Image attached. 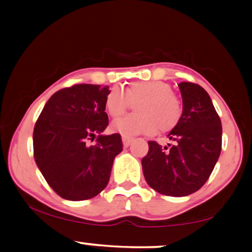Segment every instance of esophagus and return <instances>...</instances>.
I'll return each instance as SVG.
<instances>
[{
	"label": "esophagus",
	"instance_id": "obj_1",
	"mask_svg": "<svg viewBox=\"0 0 252 252\" xmlns=\"http://www.w3.org/2000/svg\"><path fill=\"white\" fill-rule=\"evenodd\" d=\"M122 141H123V144L126 147H128L130 143H131V141H132V137H130V136H122Z\"/></svg>",
	"mask_w": 252,
	"mask_h": 252
}]
</instances>
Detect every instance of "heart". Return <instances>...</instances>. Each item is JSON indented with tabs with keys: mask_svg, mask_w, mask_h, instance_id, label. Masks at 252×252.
I'll list each match as a JSON object with an SVG mask.
<instances>
[{
	"mask_svg": "<svg viewBox=\"0 0 252 252\" xmlns=\"http://www.w3.org/2000/svg\"><path fill=\"white\" fill-rule=\"evenodd\" d=\"M136 114L115 121L112 128L124 136L168 132L178 126L182 104L169 84L161 80H138L126 89L112 88L105 97L109 116L117 118L136 103Z\"/></svg>",
	"mask_w": 252,
	"mask_h": 252,
	"instance_id": "1",
	"label": "heart"
}]
</instances>
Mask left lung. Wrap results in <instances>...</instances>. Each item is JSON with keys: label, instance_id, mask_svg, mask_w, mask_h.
<instances>
[{"label": "left lung", "instance_id": "obj_1", "mask_svg": "<svg viewBox=\"0 0 252 252\" xmlns=\"http://www.w3.org/2000/svg\"><path fill=\"white\" fill-rule=\"evenodd\" d=\"M182 115L169 132L173 144L162 147L149 141L142 158L147 184L156 192L185 196L200 189L209 180L221 152V122L212 100L200 85L179 84Z\"/></svg>", "mask_w": 252, "mask_h": 252}]
</instances>
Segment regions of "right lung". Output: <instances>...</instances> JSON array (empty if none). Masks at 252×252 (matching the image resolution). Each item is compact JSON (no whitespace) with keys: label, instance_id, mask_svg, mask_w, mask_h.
<instances>
[{"label":"right lung","instance_id":"1","mask_svg":"<svg viewBox=\"0 0 252 252\" xmlns=\"http://www.w3.org/2000/svg\"><path fill=\"white\" fill-rule=\"evenodd\" d=\"M109 88L76 84L57 91L43 106L33 131L34 158L51 189L63 199L88 200L108 185L120 134L100 135L108 126ZM96 133V143L89 145Z\"/></svg>","mask_w":252,"mask_h":252}]
</instances>
